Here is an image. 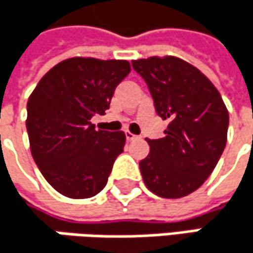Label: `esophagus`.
Here are the masks:
<instances>
[{"label":"esophagus","mask_w":253,"mask_h":253,"mask_svg":"<svg viewBox=\"0 0 253 253\" xmlns=\"http://www.w3.org/2000/svg\"><path fill=\"white\" fill-rule=\"evenodd\" d=\"M126 139L127 140H136V139H137V136H136V134H133L131 131L126 130Z\"/></svg>","instance_id":"34e87169"}]
</instances>
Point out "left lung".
I'll use <instances>...</instances> for the list:
<instances>
[{
    "instance_id": "8db88e82",
    "label": "left lung",
    "mask_w": 253,
    "mask_h": 253,
    "mask_svg": "<svg viewBox=\"0 0 253 253\" xmlns=\"http://www.w3.org/2000/svg\"><path fill=\"white\" fill-rule=\"evenodd\" d=\"M131 66L146 82L157 114L170 122L164 137L146 139L143 181L161 198H183L204 184L226 148L227 108L211 80L181 58L149 57Z\"/></svg>"
}]
</instances>
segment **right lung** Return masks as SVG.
Instances as JSON below:
<instances>
[{"label": "right lung", "instance_id": "1", "mask_svg": "<svg viewBox=\"0 0 253 253\" xmlns=\"http://www.w3.org/2000/svg\"><path fill=\"white\" fill-rule=\"evenodd\" d=\"M130 73L126 60L73 57L54 66L27 101L26 128L32 157L61 195L86 199L99 193L123 152V131L95 130L117 84Z\"/></svg>", "mask_w": 253, "mask_h": 253}]
</instances>
